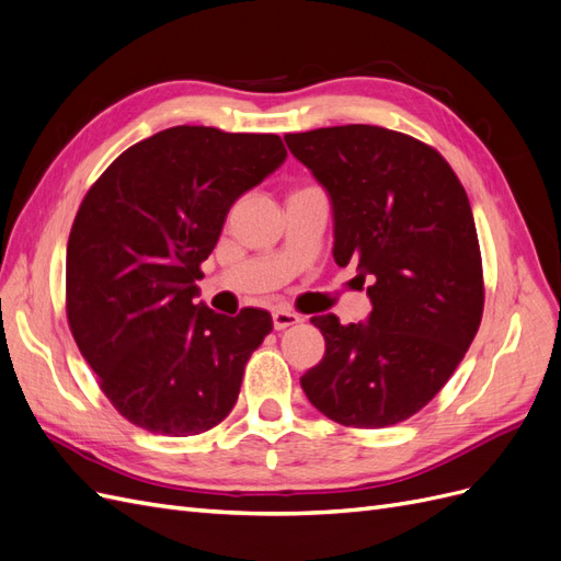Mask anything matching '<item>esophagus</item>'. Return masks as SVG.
Returning a JSON list of instances; mask_svg holds the SVG:
<instances>
[{"instance_id":"1","label":"esophagus","mask_w":561,"mask_h":561,"mask_svg":"<svg viewBox=\"0 0 561 561\" xmlns=\"http://www.w3.org/2000/svg\"><path fill=\"white\" fill-rule=\"evenodd\" d=\"M297 322H301V316L287 311V309H276L274 311V328L276 330H285L290 325H297Z\"/></svg>"}]
</instances>
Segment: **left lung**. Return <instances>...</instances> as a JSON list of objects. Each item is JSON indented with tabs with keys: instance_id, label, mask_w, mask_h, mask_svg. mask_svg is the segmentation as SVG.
Listing matches in <instances>:
<instances>
[{
	"instance_id": "obj_1",
	"label": "left lung",
	"mask_w": 561,
	"mask_h": 561,
	"mask_svg": "<svg viewBox=\"0 0 561 561\" xmlns=\"http://www.w3.org/2000/svg\"><path fill=\"white\" fill-rule=\"evenodd\" d=\"M285 142L332 198L334 262L371 280L367 325L311 318L325 355L301 388L342 426H393L439 393L480 330L484 276L468 194L435 147L398 130L348 124Z\"/></svg>"
}]
</instances>
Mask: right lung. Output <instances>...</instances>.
I'll return each mask as SVG.
<instances>
[{
    "label": "right lung",
    "instance_id": "obj_1",
    "mask_svg": "<svg viewBox=\"0 0 561 561\" xmlns=\"http://www.w3.org/2000/svg\"><path fill=\"white\" fill-rule=\"evenodd\" d=\"M285 157L274 133L173 126L118 154L83 196L67 241V322L133 426L186 437L233 410L274 320L198 307L196 280L233 201Z\"/></svg>",
    "mask_w": 561,
    "mask_h": 561
}]
</instances>
